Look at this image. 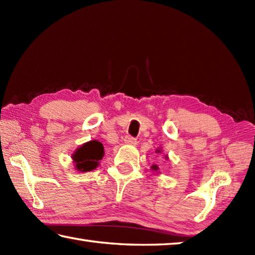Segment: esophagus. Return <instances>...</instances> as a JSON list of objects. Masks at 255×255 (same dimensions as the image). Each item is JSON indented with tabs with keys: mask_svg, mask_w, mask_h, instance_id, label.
<instances>
[{
	"mask_svg": "<svg viewBox=\"0 0 255 255\" xmlns=\"http://www.w3.org/2000/svg\"><path fill=\"white\" fill-rule=\"evenodd\" d=\"M125 144H127V145H136L137 144V139H136V138L131 137V136H126V138H125Z\"/></svg>",
	"mask_w": 255,
	"mask_h": 255,
	"instance_id": "esophagus-1",
	"label": "esophagus"
}]
</instances>
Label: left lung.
<instances>
[{
  "label": "left lung",
  "instance_id": "obj_1",
  "mask_svg": "<svg viewBox=\"0 0 255 255\" xmlns=\"http://www.w3.org/2000/svg\"><path fill=\"white\" fill-rule=\"evenodd\" d=\"M162 152V149L161 148H157L156 149V153H161ZM165 159H169V156H167V155H165ZM150 170H153L154 172H157V173H161V172L158 171V166L157 165H152V167H150Z\"/></svg>",
  "mask_w": 255,
  "mask_h": 255
}]
</instances>
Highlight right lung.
<instances>
[{"instance_id": "right-lung-1", "label": "right lung", "mask_w": 255, "mask_h": 255, "mask_svg": "<svg viewBox=\"0 0 255 255\" xmlns=\"http://www.w3.org/2000/svg\"><path fill=\"white\" fill-rule=\"evenodd\" d=\"M103 155H105V147L100 141L97 139L86 141L72 154L74 169L79 172L93 171L99 166Z\"/></svg>"}]
</instances>
